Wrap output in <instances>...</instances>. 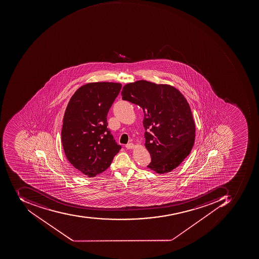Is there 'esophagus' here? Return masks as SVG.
Instances as JSON below:
<instances>
[{
	"instance_id": "obj_1",
	"label": "esophagus",
	"mask_w": 259,
	"mask_h": 259,
	"mask_svg": "<svg viewBox=\"0 0 259 259\" xmlns=\"http://www.w3.org/2000/svg\"><path fill=\"white\" fill-rule=\"evenodd\" d=\"M134 147H135V145H134L133 143H130V144H127V145H125V148H126L127 149H133V148H134Z\"/></svg>"
}]
</instances>
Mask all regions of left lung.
Listing matches in <instances>:
<instances>
[{
  "mask_svg": "<svg viewBox=\"0 0 259 259\" xmlns=\"http://www.w3.org/2000/svg\"><path fill=\"white\" fill-rule=\"evenodd\" d=\"M121 94L122 100L143 109L145 147L151 158L148 167L158 175L178 167L195 142V121L185 97L172 85L145 80L128 83Z\"/></svg>",
  "mask_w": 259,
  "mask_h": 259,
  "instance_id": "left-lung-1",
  "label": "left lung"
}]
</instances>
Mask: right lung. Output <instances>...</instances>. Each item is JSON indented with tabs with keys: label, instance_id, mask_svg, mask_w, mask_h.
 <instances>
[{
	"label": "right lung",
	"instance_id": "right-lung-1",
	"mask_svg": "<svg viewBox=\"0 0 259 259\" xmlns=\"http://www.w3.org/2000/svg\"><path fill=\"white\" fill-rule=\"evenodd\" d=\"M121 88L120 83H87L66 108L61 131L64 153L74 169L89 178L108 169L121 149L107 128L108 111Z\"/></svg>",
	"mask_w": 259,
	"mask_h": 259
}]
</instances>
